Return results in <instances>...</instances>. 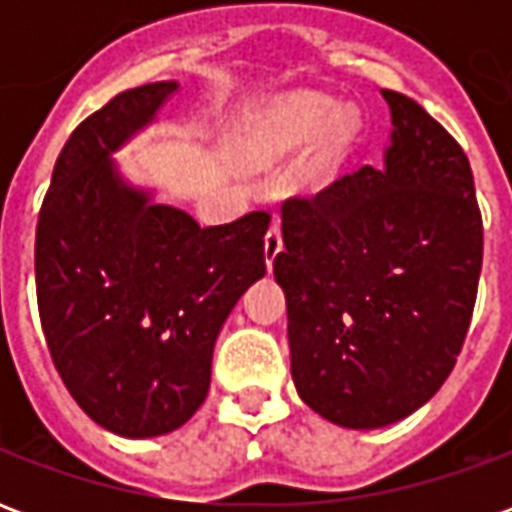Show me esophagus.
Returning <instances> with one entry per match:
<instances>
[{
  "mask_svg": "<svg viewBox=\"0 0 512 512\" xmlns=\"http://www.w3.org/2000/svg\"><path fill=\"white\" fill-rule=\"evenodd\" d=\"M263 252H266V266H274V260L282 252V233H279V224L274 222L268 227L266 238H263Z\"/></svg>",
  "mask_w": 512,
  "mask_h": 512,
  "instance_id": "esophagus-1",
  "label": "esophagus"
}]
</instances>
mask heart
<instances>
[{
    "label": "heart",
    "mask_w": 512,
    "mask_h": 512,
    "mask_svg": "<svg viewBox=\"0 0 512 512\" xmlns=\"http://www.w3.org/2000/svg\"><path fill=\"white\" fill-rule=\"evenodd\" d=\"M356 128L359 123L354 112L340 109L326 95H282L246 115L241 128V158L249 169L277 167L312 142L293 172L296 189L312 194L332 183L340 172L354 145Z\"/></svg>",
    "instance_id": "heart-1"
}]
</instances>
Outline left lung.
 I'll use <instances>...</instances> for the list:
<instances>
[{
	"mask_svg": "<svg viewBox=\"0 0 512 512\" xmlns=\"http://www.w3.org/2000/svg\"><path fill=\"white\" fill-rule=\"evenodd\" d=\"M381 95L392 115L384 164L285 202L274 260L296 392L351 430L400 422L439 392L483 268L469 158L417 101Z\"/></svg>",
	"mask_w": 512,
	"mask_h": 512,
	"instance_id": "obj_1",
	"label": "left lung"
}]
</instances>
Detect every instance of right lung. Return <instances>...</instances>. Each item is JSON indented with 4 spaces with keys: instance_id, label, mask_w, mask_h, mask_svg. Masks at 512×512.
<instances>
[{
    "instance_id": "right-lung-1",
    "label": "right lung",
    "mask_w": 512,
    "mask_h": 512,
    "mask_svg": "<svg viewBox=\"0 0 512 512\" xmlns=\"http://www.w3.org/2000/svg\"><path fill=\"white\" fill-rule=\"evenodd\" d=\"M178 93V82L142 84L87 117L54 164L35 233L54 367L84 414L126 439L194 417L227 315L266 274V211L200 227L117 167V150Z\"/></svg>"
}]
</instances>
